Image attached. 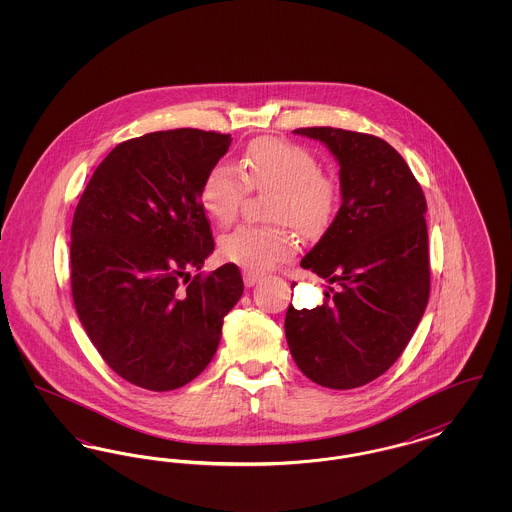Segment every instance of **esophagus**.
<instances>
[{
	"mask_svg": "<svg viewBox=\"0 0 512 512\" xmlns=\"http://www.w3.org/2000/svg\"><path fill=\"white\" fill-rule=\"evenodd\" d=\"M259 280H261V272H257V270H244V282L247 288L255 286Z\"/></svg>",
	"mask_w": 512,
	"mask_h": 512,
	"instance_id": "obj_1",
	"label": "esophagus"
}]
</instances>
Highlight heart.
Wrapping results in <instances>:
<instances>
[{
  "instance_id": "obj_1",
  "label": "heart",
  "mask_w": 512,
  "mask_h": 512,
  "mask_svg": "<svg viewBox=\"0 0 512 512\" xmlns=\"http://www.w3.org/2000/svg\"><path fill=\"white\" fill-rule=\"evenodd\" d=\"M274 192L268 219L274 226L244 224L220 240V255L247 270L267 268L290 259L297 240L292 224L303 236L322 234L340 203L336 182L320 172L317 157L280 138H259L245 149L242 172L228 165L211 167L201 180L199 203L220 226L238 217L247 190Z\"/></svg>"
}]
</instances>
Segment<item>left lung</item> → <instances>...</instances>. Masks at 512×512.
I'll return each mask as SVG.
<instances>
[{
  "label": "left lung",
  "mask_w": 512,
  "mask_h": 512,
  "mask_svg": "<svg viewBox=\"0 0 512 512\" xmlns=\"http://www.w3.org/2000/svg\"><path fill=\"white\" fill-rule=\"evenodd\" d=\"M293 132L322 142L340 163V211L301 259V267L340 288L311 311L290 305L286 340L309 380L353 390L399 359L426 311V197L382 138L332 126Z\"/></svg>",
  "instance_id": "left-lung-1"
}]
</instances>
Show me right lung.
<instances>
[{
    "mask_svg": "<svg viewBox=\"0 0 512 512\" xmlns=\"http://www.w3.org/2000/svg\"><path fill=\"white\" fill-rule=\"evenodd\" d=\"M230 134L151 132L115 147L74 211V307L103 361L151 391L186 386L211 363L222 322L240 301V268L195 274L213 253L201 180Z\"/></svg>",
    "mask_w": 512,
    "mask_h": 512,
    "instance_id": "add662e5",
    "label": "right lung"
}]
</instances>
